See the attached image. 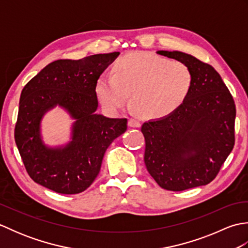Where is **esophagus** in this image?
<instances>
[{"label": "esophagus", "instance_id": "obj_1", "mask_svg": "<svg viewBox=\"0 0 248 248\" xmlns=\"http://www.w3.org/2000/svg\"><path fill=\"white\" fill-rule=\"evenodd\" d=\"M128 125L131 128H140V123L139 120H136L134 118H130L128 121Z\"/></svg>", "mask_w": 248, "mask_h": 248}]
</instances>
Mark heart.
I'll return each mask as SVG.
<instances>
[{
	"mask_svg": "<svg viewBox=\"0 0 248 248\" xmlns=\"http://www.w3.org/2000/svg\"><path fill=\"white\" fill-rule=\"evenodd\" d=\"M193 85L186 64L148 52L121 56L114 75H102L96 83L100 103L110 112L127 105L130 93L133 108L147 118L170 115L186 101Z\"/></svg>",
	"mask_w": 248,
	"mask_h": 248,
	"instance_id": "1",
	"label": "heart"
}]
</instances>
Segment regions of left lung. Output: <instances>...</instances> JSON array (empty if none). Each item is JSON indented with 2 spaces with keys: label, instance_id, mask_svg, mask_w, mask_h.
I'll return each instance as SVG.
<instances>
[{
  "label": "left lung",
  "instance_id": "obj_1",
  "mask_svg": "<svg viewBox=\"0 0 248 248\" xmlns=\"http://www.w3.org/2000/svg\"><path fill=\"white\" fill-rule=\"evenodd\" d=\"M156 53L186 64L193 85L177 110L141 125L147 170L168 191L205 186L233 149V98L212 66L180 51Z\"/></svg>",
  "mask_w": 248,
  "mask_h": 248
}]
</instances>
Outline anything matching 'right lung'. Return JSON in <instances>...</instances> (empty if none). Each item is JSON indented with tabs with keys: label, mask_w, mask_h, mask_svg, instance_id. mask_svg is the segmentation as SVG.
I'll return each mask as SVG.
<instances>
[{
	"label": "right lung",
	"mask_w": 248,
	"mask_h": 248,
	"mask_svg": "<svg viewBox=\"0 0 248 248\" xmlns=\"http://www.w3.org/2000/svg\"><path fill=\"white\" fill-rule=\"evenodd\" d=\"M119 54L55 61L22 89L15 140L25 170L36 183L70 195L85 191L97 178L108 147L127 130L125 118L96 114L97 80ZM56 105L76 121L69 143L49 147L41 138L40 124L43 115Z\"/></svg>",
	"instance_id": "add662e5"
}]
</instances>
